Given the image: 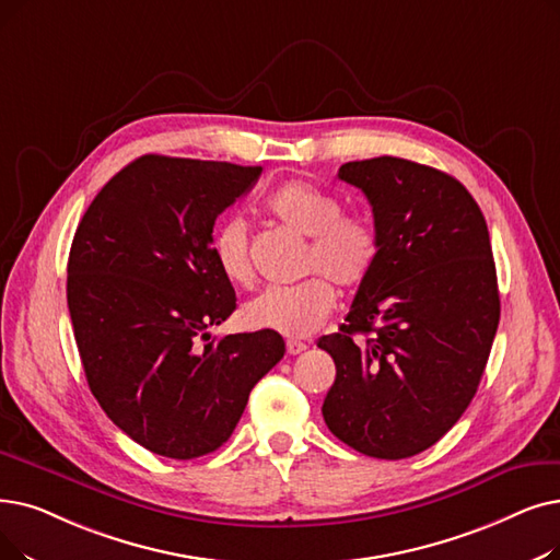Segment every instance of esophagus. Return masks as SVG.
Segmentation results:
<instances>
[{
    "label": "esophagus",
    "mask_w": 560,
    "mask_h": 560,
    "mask_svg": "<svg viewBox=\"0 0 560 560\" xmlns=\"http://www.w3.org/2000/svg\"><path fill=\"white\" fill-rule=\"evenodd\" d=\"M285 350H288V354H302V352H306L308 350V346L306 343H302V340H288L285 343Z\"/></svg>",
    "instance_id": "esophagus-1"
}]
</instances>
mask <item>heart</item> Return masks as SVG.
<instances>
[{
	"label": "heart",
	"instance_id": "obj_1",
	"mask_svg": "<svg viewBox=\"0 0 560 560\" xmlns=\"http://www.w3.org/2000/svg\"><path fill=\"white\" fill-rule=\"evenodd\" d=\"M265 212L281 226L308 237L302 256L304 275L327 276L343 290H357L373 277L382 254L380 229L369 217L343 214V201L336 194L290 180L267 194ZM210 249L226 281L235 285L256 281L249 229L242 217L231 214L214 229ZM326 280L311 277L290 288H267L245 304L242 320L252 329L288 338L311 336L336 306V293Z\"/></svg>",
	"mask_w": 560,
	"mask_h": 560
}]
</instances>
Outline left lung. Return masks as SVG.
Here are the masks:
<instances>
[{
    "instance_id": "obj_1",
    "label": "left lung",
    "mask_w": 560,
    "mask_h": 560,
    "mask_svg": "<svg viewBox=\"0 0 560 560\" xmlns=\"http://www.w3.org/2000/svg\"><path fill=\"white\" fill-rule=\"evenodd\" d=\"M338 178L366 194L382 254L346 325L318 340L336 363L323 417L354 451L402 459L440 442L476 396L501 315L490 233L440 168L382 155Z\"/></svg>"
}]
</instances>
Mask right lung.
I'll return each mask as SVG.
<instances>
[{"label": "right lung", "mask_w": 560, "mask_h": 560, "mask_svg": "<svg viewBox=\"0 0 560 560\" xmlns=\"http://www.w3.org/2000/svg\"><path fill=\"white\" fill-rule=\"evenodd\" d=\"M260 172L141 155L98 191L72 237L68 311L89 388L151 453L194 459L220 448L285 352L275 331H208L235 311L212 226Z\"/></svg>", "instance_id": "1"}]
</instances>
